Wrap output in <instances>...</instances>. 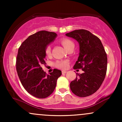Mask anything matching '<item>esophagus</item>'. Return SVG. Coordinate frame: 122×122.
Wrapping results in <instances>:
<instances>
[{"label": "esophagus", "instance_id": "1", "mask_svg": "<svg viewBox=\"0 0 122 122\" xmlns=\"http://www.w3.org/2000/svg\"><path fill=\"white\" fill-rule=\"evenodd\" d=\"M66 72H67L66 71H62V74H65Z\"/></svg>", "mask_w": 122, "mask_h": 122}]
</instances>
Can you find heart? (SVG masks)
Wrapping results in <instances>:
<instances>
[{"label":"heart","mask_w":122,"mask_h":122,"mask_svg":"<svg viewBox=\"0 0 122 122\" xmlns=\"http://www.w3.org/2000/svg\"><path fill=\"white\" fill-rule=\"evenodd\" d=\"M61 44L63 46L65 49L67 51L72 49H74L75 47V44L71 40L69 39L64 38L61 41ZM45 52L47 55H50L51 53V46L50 45L47 46L45 49ZM69 63L67 61H64V60H61V61H57L56 63V66L57 68H60V69H66L68 68Z\"/></svg>","instance_id":"1"}]
</instances>
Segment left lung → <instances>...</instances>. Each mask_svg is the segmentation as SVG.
<instances>
[{
	"label": "left lung",
	"instance_id": "8db88e82",
	"mask_svg": "<svg viewBox=\"0 0 122 122\" xmlns=\"http://www.w3.org/2000/svg\"><path fill=\"white\" fill-rule=\"evenodd\" d=\"M66 36L74 39L79 44V56L74 69L81 68L84 73H77L70 84L74 94L86 97L96 92L100 87L107 72V56L101 41L89 31L76 30Z\"/></svg>",
	"mask_w": 122,
	"mask_h": 122
}]
</instances>
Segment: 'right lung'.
Returning a JSON list of instances; mask_svg holds the SVG:
<instances>
[{
  "label": "right lung",
  "mask_w": 122,
  "mask_h": 122,
  "mask_svg": "<svg viewBox=\"0 0 122 122\" xmlns=\"http://www.w3.org/2000/svg\"><path fill=\"white\" fill-rule=\"evenodd\" d=\"M57 36L53 32L40 31L29 36L18 49L16 62L18 77L28 93L36 97L43 99L50 96L62 74L60 70L54 69L46 76L41 67L46 64V47Z\"/></svg>",
  "instance_id": "right-lung-1"
}]
</instances>
